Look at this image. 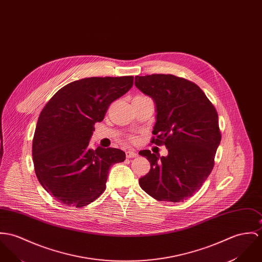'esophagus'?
<instances>
[{"instance_id": "esophagus-1", "label": "esophagus", "mask_w": 262, "mask_h": 262, "mask_svg": "<svg viewBox=\"0 0 262 262\" xmlns=\"http://www.w3.org/2000/svg\"><path fill=\"white\" fill-rule=\"evenodd\" d=\"M137 156H138V154L135 151H132V150H127L126 151V157L127 158H135Z\"/></svg>"}]
</instances>
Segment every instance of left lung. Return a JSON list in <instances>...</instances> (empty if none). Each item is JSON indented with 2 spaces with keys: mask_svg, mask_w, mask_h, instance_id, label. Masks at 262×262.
Wrapping results in <instances>:
<instances>
[{
  "mask_svg": "<svg viewBox=\"0 0 262 262\" xmlns=\"http://www.w3.org/2000/svg\"><path fill=\"white\" fill-rule=\"evenodd\" d=\"M135 85L156 104L151 142L168 149L166 157L150 150L139 152L151 164L139 184L159 201H184L200 189L214 167L221 140L217 111L204 92L184 78L136 76Z\"/></svg>",
  "mask_w": 262,
  "mask_h": 262,
  "instance_id": "obj_1",
  "label": "left lung"
}]
</instances>
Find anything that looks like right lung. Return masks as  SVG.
<instances>
[{"mask_svg": "<svg viewBox=\"0 0 262 262\" xmlns=\"http://www.w3.org/2000/svg\"><path fill=\"white\" fill-rule=\"evenodd\" d=\"M133 76L91 77L67 84L41 111L32 146L35 173L57 201L83 207L106 189L111 165L123 162L116 148L92 149L96 122L133 86Z\"/></svg>", "mask_w": 262, "mask_h": 262, "instance_id": "1", "label": "right lung"}]
</instances>
